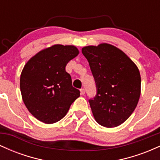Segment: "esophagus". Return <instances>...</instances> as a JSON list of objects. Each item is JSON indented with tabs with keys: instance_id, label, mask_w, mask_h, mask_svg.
<instances>
[{
	"instance_id": "1",
	"label": "esophagus",
	"mask_w": 160,
	"mask_h": 160,
	"mask_svg": "<svg viewBox=\"0 0 160 160\" xmlns=\"http://www.w3.org/2000/svg\"><path fill=\"white\" fill-rule=\"evenodd\" d=\"M84 94H85V89H80V95H83Z\"/></svg>"
}]
</instances>
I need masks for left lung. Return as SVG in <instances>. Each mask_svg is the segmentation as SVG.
<instances>
[{"instance_id":"1","label":"left lung","mask_w":160,"mask_h":160,"mask_svg":"<svg viewBox=\"0 0 160 160\" xmlns=\"http://www.w3.org/2000/svg\"><path fill=\"white\" fill-rule=\"evenodd\" d=\"M82 53L89 62L97 88L89 100L95 120L107 128L118 126L131 116L141 95V75L134 62L114 46H88Z\"/></svg>"}]
</instances>
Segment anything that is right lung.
Returning a JSON list of instances; mask_svg holds the SVG:
<instances>
[{"label":"right lung","instance_id":"right-lung-1","mask_svg":"<svg viewBox=\"0 0 160 160\" xmlns=\"http://www.w3.org/2000/svg\"><path fill=\"white\" fill-rule=\"evenodd\" d=\"M78 54L74 46L56 44L40 51L25 64L20 90L28 111L38 120L52 124L62 120L80 95L65 71Z\"/></svg>","mask_w":160,"mask_h":160}]
</instances>
